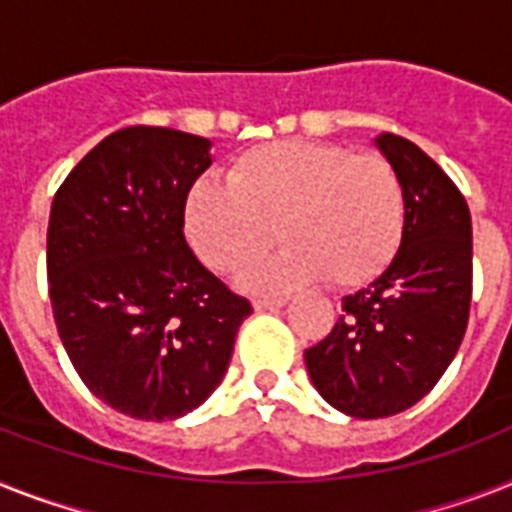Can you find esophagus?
Returning a JSON list of instances; mask_svg holds the SVG:
<instances>
[{"label": "esophagus", "mask_w": 512, "mask_h": 512, "mask_svg": "<svg viewBox=\"0 0 512 512\" xmlns=\"http://www.w3.org/2000/svg\"><path fill=\"white\" fill-rule=\"evenodd\" d=\"M287 303V298H256L253 308L256 311H274V308H282Z\"/></svg>", "instance_id": "obj_1"}]
</instances>
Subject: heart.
I'll use <instances>...</instances> for the list:
<instances>
[{
  "instance_id": "obj_1",
  "label": "heart",
  "mask_w": 512,
  "mask_h": 512,
  "mask_svg": "<svg viewBox=\"0 0 512 512\" xmlns=\"http://www.w3.org/2000/svg\"><path fill=\"white\" fill-rule=\"evenodd\" d=\"M227 183L198 180L185 201L190 246L211 269L235 272L287 240L243 282L285 290L329 277L363 285L395 259L405 232V188L390 159L348 146L274 141L230 164Z\"/></svg>"
}]
</instances>
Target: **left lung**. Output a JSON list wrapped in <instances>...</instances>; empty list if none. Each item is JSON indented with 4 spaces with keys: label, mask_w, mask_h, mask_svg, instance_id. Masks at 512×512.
<instances>
[{
    "label": "left lung",
    "mask_w": 512,
    "mask_h": 512,
    "mask_svg": "<svg viewBox=\"0 0 512 512\" xmlns=\"http://www.w3.org/2000/svg\"><path fill=\"white\" fill-rule=\"evenodd\" d=\"M405 188V232L371 285L342 298L345 314L306 350L308 377L332 408L384 418L411 408L445 374L471 308V211L416 143L377 135Z\"/></svg>",
    "instance_id": "1"
}]
</instances>
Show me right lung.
Returning a JSON list of instances; mask_svg holds the SVG:
<instances>
[{"instance_id": "right-lung-1", "label": "right lung", "mask_w": 512, "mask_h": 512, "mask_svg": "<svg viewBox=\"0 0 512 512\" xmlns=\"http://www.w3.org/2000/svg\"><path fill=\"white\" fill-rule=\"evenodd\" d=\"M211 141L172 128L107 135L59 185L46 277L59 340L114 411L172 421L204 403L230 366L251 303L185 240V201Z\"/></svg>"}]
</instances>
